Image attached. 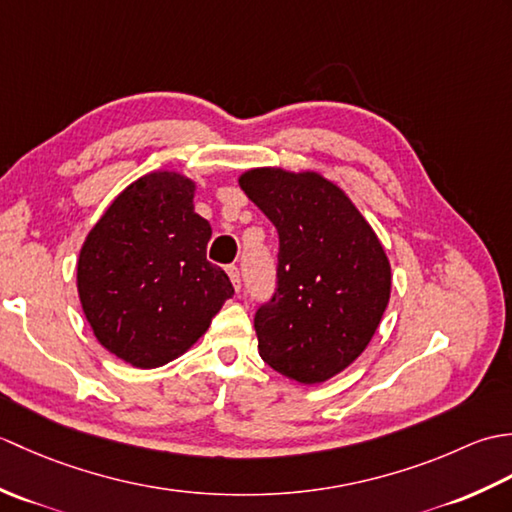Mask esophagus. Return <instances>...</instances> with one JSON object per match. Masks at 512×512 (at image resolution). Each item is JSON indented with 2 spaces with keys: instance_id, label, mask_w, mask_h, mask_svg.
<instances>
[{
  "instance_id": "1",
  "label": "esophagus",
  "mask_w": 512,
  "mask_h": 512,
  "mask_svg": "<svg viewBox=\"0 0 512 512\" xmlns=\"http://www.w3.org/2000/svg\"><path fill=\"white\" fill-rule=\"evenodd\" d=\"M226 273H228V277H231L235 290L239 292V288H242V279H239V268L235 264H231V266H226Z\"/></svg>"
}]
</instances>
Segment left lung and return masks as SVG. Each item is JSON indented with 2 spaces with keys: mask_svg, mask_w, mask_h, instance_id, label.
Wrapping results in <instances>:
<instances>
[{
  "mask_svg": "<svg viewBox=\"0 0 512 512\" xmlns=\"http://www.w3.org/2000/svg\"><path fill=\"white\" fill-rule=\"evenodd\" d=\"M239 187L279 233L277 288L255 312L259 356L317 385L354 363L389 303L391 268L372 226L319 173L253 169Z\"/></svg>",
  "mask_w": 512,
  "mask_h": 512,
  "instance_id": "8db88e82",
  "label": "left lung"
}]
</instances>
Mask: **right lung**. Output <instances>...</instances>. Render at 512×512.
Wrapping results in <instances>:
<instances>
[{"mask_svg": "<svg viewBox=\"0 0 512 512\" xmlns=\"http://www.w3.org/2000/svg\"><path fill=\"white\" fill-rule=\"evenodd\" d=\"M193 191L180 173H149L118 195L81 248L85 319L105 350L140 369L187 352L235 295L206 259L211 224L193 211Z\"/></svg>", "mask_w": 512, "mask_h": 512, "instance_id": "add662e5", "label": "right lung"}]
</instances>
